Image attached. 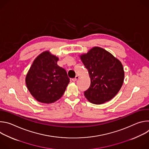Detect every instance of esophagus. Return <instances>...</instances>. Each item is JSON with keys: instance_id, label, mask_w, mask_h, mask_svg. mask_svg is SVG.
<instances>
[{"instance_id": "1", "label": "esophagus", "mask_w": 149, "mask_h": 149, "mask_svg": "<svg viewBox=\"0 0 149 149\" xmlns=\"http://www.w3.org/2000/svg\"><path fill=\"white\" fill-rule=\"evenodd\" d=\"M79 76L77 75L74 78H72V80L74 82H75V81H76L77 79H79Z\"/></svg>"}]
</instances>
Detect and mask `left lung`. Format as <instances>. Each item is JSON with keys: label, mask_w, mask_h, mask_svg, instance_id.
Segmentation results:
<instances>
[{"label": "left lung", "mask_w": 149, "mask_h": 149, "mask_svg": "<svg viewBox=\"0 0 149 149\" xmlns=\"http://www.w3.org/2000/svg\"><path fill=\"white\" fill-rule=\"evenodd\" d=\"M91 78L84 95L91 103L101 104L111 100L120 91L124 78L121 62L103 48L94 47L80 56Z\"/></svg>", "instance_id": "1"}]
</instances>
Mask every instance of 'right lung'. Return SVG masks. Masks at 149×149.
Listing matches in <instances>:
<instances>
[{"label": "right lung", "instance_id": "add662e5", "mask_svg": "<svg viewBox=\"0 0 149 149\" xmlns=\"http://www.w3.org/2000/svg\"><path fill=\"white\" fill-rule=\"evenodd\" d=\"M58 58L45 51L34 60L25 79L27 88L39 102L52 103L64 93L70 78L65 69L57 65Z\"/></svg>", "mask_w": 149, "mask_h": 149}]
</instances>
